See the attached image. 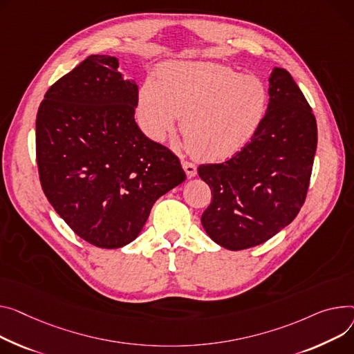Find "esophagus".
I'll use <instances>...</instances> for the list:
<instances>
[{"label": "esophagus", "mask_w": 354, "mask_h": 354, "mask_svg": "<svg viewBox=\"0 0 354 354\" xmlns=\"http://www.w3.org/2000/svg\"><path fill=\"white\" fill-rule=\"evenodd\" d=\"M182 168L186 172L187 178H194L196 175V167L192 162H187V160H182Z\"/></svg>", "instance_id": "34e87169"}]
</instances>
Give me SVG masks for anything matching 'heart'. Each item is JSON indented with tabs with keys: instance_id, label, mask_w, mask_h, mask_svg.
Masks as SVG:
<instances>
[{
	"instance_id": "1",
	"label": "heart",
	"mask_w": 354,
	"mask_h": 354,
	"mask_svg": "<svg viewBox=\"0 0 354 354\" xmlns=\"http://www.w3.org/2000/svg\"><path fill=\"white\" fill-rule=\"evenodd\" d=\"M269 91L256 75L210 62H174L158 71L156 82L139 92V116L147 132L163 139L182 118L189 151L219 160L241 151L262 127Z\"/></svg>"
}]
</instances>
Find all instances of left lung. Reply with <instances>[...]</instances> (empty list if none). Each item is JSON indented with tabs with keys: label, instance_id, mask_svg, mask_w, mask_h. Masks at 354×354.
<instances>
[{
	"label": "left lung",
	"instance_id": "left-lung-1",
	"mask_svg": "<svg viewBox=\"0 0 354 354\" xmlns=\"http://www.w3.org/2000/svg\"><path fill=\"white\" fill-rule=\"evenodd\" d=\"M269 109L242 151L198 174L212 192L201 218L209 238L229 250L269 241L299 214L308 195L317 147L309 102L283 68L269 78Z\"/></svg>",
	"mask_w": 354,
	"mask_h": 354
}]
</instances>
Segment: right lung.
<instances>
[{"label": "right lung", "instance_id": "obj_1", "mask_svg": "<svg viewBox=\"0 0 354 354\" xmlns=\"http://www.w3.org/2000/svg\"><path fill=\"white\" fill-rule=\"evenodd\" d=\"M118 66L116 57L89 55L46 91L35 122L46 199L104 249L136 239L153 203L186 178L179 158L136 125L138 85Z\"/></svg>", "mask_w": 354, "mask_h": 354}]
</instances>
